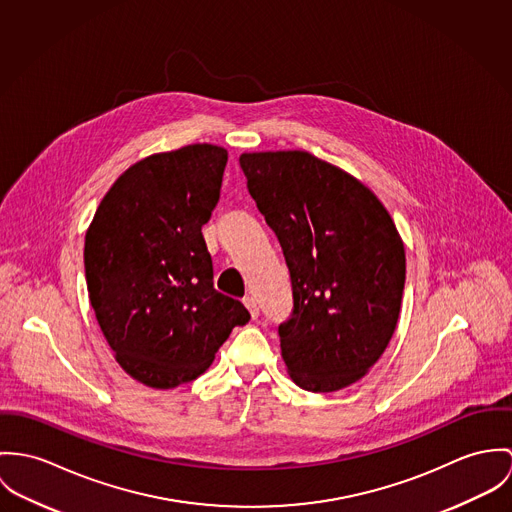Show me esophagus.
I'll list each match as a JSON object with an SVG mask.
<instances>
[{
	"label": "esophagus",
	"instance_id": "1",
	"mask_svg": "<svg viewBox=\"0 0 512 512\" xmlns=\"http://www.w3.org/2000/svg\"><path fill=\"white\" fill-rule=\"evenodd\" d=\"M243 304L247 306V310H249V314H251L253 320L259 318V304H257V300H255L253 296H245V298H243Z\"/></svg>",
	"mask_w": 512,
	"mask_h": 512
}]
</instances>
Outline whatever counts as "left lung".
Instances as JSON below:
<instances>
[{
    "instance_id": "1",
    "label": "left lung",
    "mask_w": 512,
    "mask_h": 512,
    "mask_svg": "<svg viewBox=\"0 0 512 512\" xmlns=\"http://www.w3.org/2000/svg\"><path fill=\"white\" fill-rule=\"evenodd\" d=\"M247 188L275 231L292 284L279 326L292 381L334 393L359 381L397 328L404 245L379 198L306 151L243 153Z\"/></svg>"
}]
</instances>
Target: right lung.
<instances>
[{
  "label": "right lung",
  "mask_w": 512,
  "mask_h": 512,
  "mask_svg": "<svg viewBox=\"0 0 512 512\" xmlns=\"http://www.w3.org/2000/svg\"><path fill=\"white\" fill-rule=\"evenodd\" d=\"M228 151L196 143L129 167L86 231L96 320L135 381L174 389L214 361L247 308L214 288L202 226L220 200Z\"/></svg>",
  "instance_id": "right-lung-1"
}]
</instances>
